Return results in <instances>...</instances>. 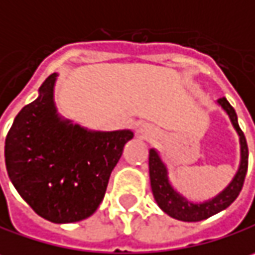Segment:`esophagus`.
Listing matches in <instances>:
<instances>
[{
	"label": "esophagus",
	"mask_w": 255,
	"mask_h": 255,
	"mask_svg": "<svg viewBox=\"0 0 255 255\" xmlns=\"http://www.w3.org/2000/svg\"><path fill=\"white\" fill-rule=\"evenodd\" d=\"M135 131H137V134H140L142 137H153L156 134V128L153 127L151 124H148V123L138 124L137 128H135Z\"/></svg>",
	"instance_id": "esophagus-1"
}]
</instances>
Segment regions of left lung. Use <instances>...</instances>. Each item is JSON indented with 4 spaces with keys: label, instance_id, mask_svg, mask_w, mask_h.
I'll return each mask as SVG.
<instances>
[{
    "label": "left lung",
    "instance_id": "obj_1",
    "mask_svg": "<svg viewBox=\"0 0 255 255\" xmlns=\"http://www.w3.org/2000/svg\"><path fill=\"white\" fill-rule=\"evenodd\" d=\"M218 104L221 105V108L225 113L228 114L232 127L235 128V131H237V134L240 137L241 161H240L238 172L235 173L231 183L225 187L219 195H217L215 198L202 203H195L187 201L186 198H183L179 192H176L174 187L170 185L169 176H167V167L163 163V160L160 158L157 151L154 148L150 150L148 170H150V183H151L153 196H154L156 202L160 206V209L163 212H166L169 217L174 218V219L185 221V222H198V221H202V219L212 217L218 212L227 209L238 198V195H240V192L243 189L248 169L247 140H246L244 132L241 131V128L238 126L237 113L231 107V104L227 101V98H219Z\"/></svg>",
    "mask_w": 255,
    "mask_h": 255
}]
</instances>
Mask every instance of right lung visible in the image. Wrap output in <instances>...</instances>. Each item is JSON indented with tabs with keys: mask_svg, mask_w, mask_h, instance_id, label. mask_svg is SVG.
<instances>
[{
	"mask_svg": "<svg viewBox=\"0 0 255 255\" xmlns=\"http://www.w3.org/2000/svg\"><path fill=\"white\" fill-rule=\"evenodd\" d=\"M50 75L37 99L15 117L5 138L9 180L41 218L68 224L91 217L105 196L108 180L131 129L89 131L63 120L54 105Z\"/></svg>",
	"mask_w": 255,
	"mask_h": 255,
	"instance_id": "obj_1",
	"label": "right lung"
}]
</instances>
